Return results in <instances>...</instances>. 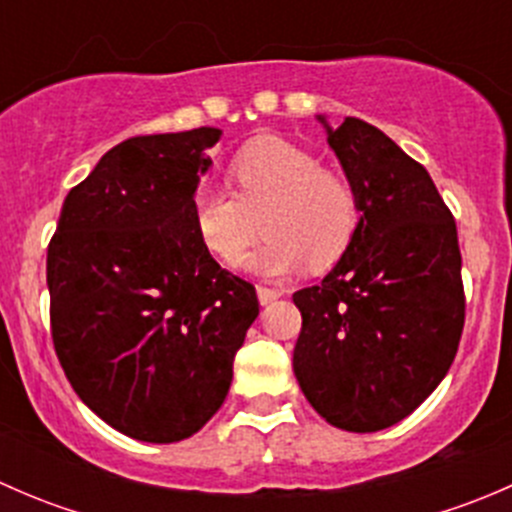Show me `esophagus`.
I'll list each match as a JSON object with an SVG mask.
<instances>
[{
  "mask_svg": "<svg viewBox=\"0 0 512 512\" xmlns=\"http://www.w3.org/2000/svg\"><path fill=\"white\" fill-rule=\"evenodd\" d=\"M257 297H260V304H270V302H275V299L282 297V289L260 285L257 287Z\"/></svg>",
  "mask_w": 512,
  "mask_h": 512,
  "instance_id": "34e87169",
  "label": "esophagus"
}]
</instances>
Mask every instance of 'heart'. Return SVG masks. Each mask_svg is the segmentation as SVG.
Masks as SVG:
<instances>
[{
  "label": "heart",
  "instance_id": "heart-1",
  "mask_svg": "<svg viewBox=\"0 0 512 512\" xmlns=\"http://www.w3.org/2000/svg\"><path fill=\"white\" fill-rule=\"evenodd\" d=\"M235 193L200 185L193 225L210 255L232 265L250 247L265 215V242L245 260L257 275H287L302 265L327 270L352 247L361 225L356 185L280 136H260L230 160Z\"/></svg>",
  "mask_w": 512,
  "mask_h": 512
}]
</instances>
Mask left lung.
Masks as SVG:
<instances>
[{"instance_id":"8db88e82","label":"left lung","mask_w":512,"mask_h":512,"mask_svg":"<svg viewBox=\"0 0 512 512\" xmlns=\"http://www.w3.org/2000/svg\"><path fill=\"white\" fill-rule=\"evenodd\" d=\"M327 128L356 185L361 225L322 285L292 294L302 332L292 366L309 404L354 433L389 428L428 399L466 322L456 220L431 175L359 118Z\"/></svg>"}]
</instances>
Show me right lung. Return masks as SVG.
I'll use <instances>...</instances> for the list:
<instances>
[{
	"instance_id": "add662e5",
	"label": "right lung",
	"mask_w": 512,
	"mask_h": 512,
	"mask_svg": "<svg viewBox=\"0 0 512 512\" xmlns=\"http://www.w3.org/2000/svg\"><path fill=\"white\" fill-rule=\"evenodd\" d=\"M220 128L118 143L69 190L46 255L51 339L79 399L146 443L198 433L223 406L260 314L193 225Z\"/></svg>"
}]
</instances>
